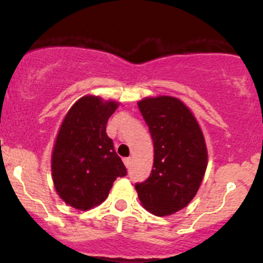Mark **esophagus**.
<instances>
[{"mask_svg": "<svg viewBox=\"0 0 263 263\" xmlns=\"http://www.w3.org/2000/svg\"><path fill=\"white\" fill-rule=\"evenodd\" d=\"M123 163H124V165H126L127 168H128V166L131 165V158H124L123 159Z\"/></svg>", "mask_w": 263, "mask_h": 263, "instance_id": "34e87169", "label": "esophagus"}]
</instances>
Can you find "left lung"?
<instances>
[{"instance_id": "8db88e82", "label": "left lung", "mask_w": 263, "mask_h": 263, "mask_svg": "<svg viewBox=\"0 0 263 263\" xmlns=\"http://www.w3.org/2000/svg\"><path fill=\"white\" fill-rule=\"evenodd\" d=\"M137 105L154 142V169L135 188L151 214H174L192 201L203 179L208 150L202 131L177 98H145Z\"/></svg>"}]
</instances>
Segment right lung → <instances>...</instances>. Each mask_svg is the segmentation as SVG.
Returning a JSON list of instances; mask_svg holds the SVG:
<instances>
[{"label": "right lung", "instance_id": "obj_1", "mask_svg": "<svg viewBox=\"0 0 263 263\" xmlns=\"http://www.w3.org/2000/svg\"><path fill=\"white\" fill-rule=\"evenodd\" d=\"M116 102L86 95L71 107L63 119L52 154L53 183L60 197L79 210L100 205L117 177L127 169L107 135Z\"/></svg>", "mask_w": 263, "mask_h": 263}]
</instances>
